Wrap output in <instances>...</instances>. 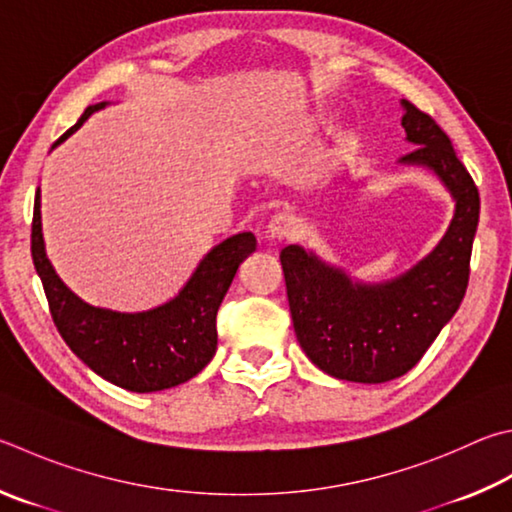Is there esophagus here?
<instances>
[{
  "label": "esophagus",
  "mask_w": 512,
  "mask_h": 512,
  "mask_svg": "<svg viewBox=\"0 0 512 512\" xmlns=\"http://www.w3.org/2000/svg\"><path fill=\"white\" fill-rule=\"evenodd\" d=\"M297 232H300V221H297L293 215H288V212H280V215H275L271 221H268V235L277 241L293 239Z\"/></svg>",
  "instance_id": "34e87169"
}]
</instances>
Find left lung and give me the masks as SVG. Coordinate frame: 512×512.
<instances>
[{
    "instance_id": "1",
    "label": "left lung",
    "mask_w": 512,
    "mask_h": 512,
    "mask_svg": "<svg viewBox=\"0 0 512 512\" xmlns=\"http://www.w3.org/2000/svg\"><path fill=\"white\" fill-rule=\"evenodd\" d=\"M403 107L407 141L416 147L401 163L427 165L457 199L452 224L432 255L392 282L362 286L300 246L280 253L304 353L329 376L353 383H387L407 374L457 313L470 280L479 190L436 120L412 102L403 100Z\"/></svg>"
}]
</instances>
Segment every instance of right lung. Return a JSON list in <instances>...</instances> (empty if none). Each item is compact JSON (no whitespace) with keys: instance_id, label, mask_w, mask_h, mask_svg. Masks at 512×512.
Segmentation results:
<instances>
[{"instance_id":"add662e5","label":"right lung","mask_w":512,"mask_h":512,"mask_svg":"<svg viewBox=\"0 0 512 512\" xmlns=\"http://www.w3.org/2000/svg\"><path fill=\"white\" fill-rule=\"evenodd\" d=\"M91 105L58 141L69 138L96 109ZM40 190L35 194L31 255L40 275L51 318L69 349L116 387L127 392H161L185 383L208 365L217 351V311L239 264L257 248L253 232H239L203 257L183 291L159 309L116 313L78 300L55 275L44 253Z\"/></svg>"}]
</instances>
